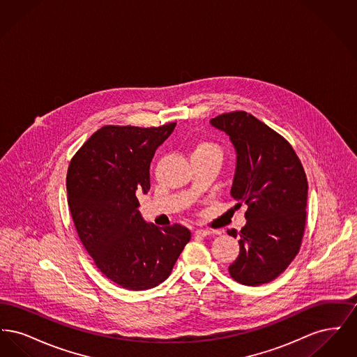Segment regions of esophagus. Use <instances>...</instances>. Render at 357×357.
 <instances>
[{
	"label": "esophagus",
	"instance_id": "esophagus-1",
	"mask_svg": "<svg viewBox=\"0 0 357 357\" xmlns=\"http://www.w3.org/2000/svg\"><path fill=\"white\" fill-rule=\"evenodd\" d=\"M210 234H211V231L206 230V229H197L195 230V236H198V237H207Z\"/></svg>",
	"mask_w": 357,
	"mask_h": 357
}]
</instances>
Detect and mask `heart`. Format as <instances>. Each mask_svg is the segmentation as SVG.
I'll return each instance as SVG.
<instances>
[{
	"instance_id": "obj_1",
	"label": "heart",
	"mask_w": 357,
	"mask_h": 357,
	"mask_svg": "<svg viewBox=\"0 0 357 357\" xmlns=\"http://www.w3.org/2000/svg\"><path fill=\"white\" fill-rule=\"evenodd\" d=\"M192 153H204V155H215V156H220L221 158V149L213 143V142H202L199 143Z\"/></svg>"
}]
</instances>
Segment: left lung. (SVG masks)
I'll return each mask as SVG.
<instances>
[{
    "label": "left lung",
    "instance_id": "8db88e82",
    "mask_svg": "<svg viewBox=\"0 0 357 357\" xmlns=\"http://www.w3.org/2000/svg\"><path fill=\"white\" fill-rule=\"evenodd\" d=\"M210 123L234 144L231 197L238 207L248 206V222L241 231L227 230L229 236H239V255L229 273L242 285L268 284L300 252L306 222L305 171L288 140L252 114L227 112Z\"/></svg>",
    "mask_w": 357,
    "mask_h": 357
}]
</instances>
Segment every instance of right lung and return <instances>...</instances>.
<instances>
[{"label":"right lung","instance_id":"add662e5","mask_svg":"<svg viewBox=\"0 0 357 357\" xmlns=\"http://www.w3.org/2000/svg\"><path fill=\"white\" fill-rule=\"evenodd\" d=\"M175 126H104L69 163L68 206L77 236L98 269L121 288L162 284L191 238L185 226L156 227L137 210L136 195L150 190L155 150Z\"/></svg>","mask_w":357,"mask_h":357}]
</instances>
